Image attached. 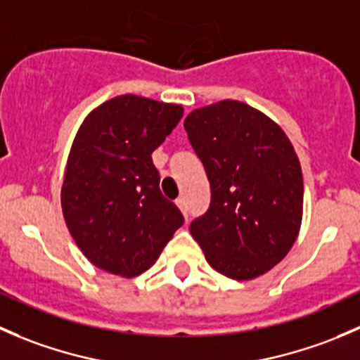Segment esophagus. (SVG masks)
<instances>
[{"label":"esophagus","instance_id":"34e87169","mask_svg":"<svg viewBox=\"0 0 360 360\" xmlns=\"http://www.w3.org/2000/svg\"><path fill=\"white\" fill-rule=\"evenodd\" d=\"M176 203H177V207H179V209H181V212H183L184 216L188 217V203H186V198H177Z\"/></svg>","mask_w":360,"mask_h":360}]
</instances>
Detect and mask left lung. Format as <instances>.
<instances>
[{"label": "left lung", "instance_id": "1", "mask_svg": "<svg viewBox=\"0 0 360 360\" xmlns=\"http://www.w3.org/2000/svg\"><path fill=\"white\" fill-rule=\"evenodd\" d=\"M210 184V203L190 231L214 270L235 281L259 277L292 248L303 216L300 160L284 130L238 101H221L184 120Z\"/></svg>", "mask_w": 360, "mask_h": 360}]
</instances>
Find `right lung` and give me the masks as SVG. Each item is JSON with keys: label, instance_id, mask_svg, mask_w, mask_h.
<instances>
[{"label": "right lung", "instance_id": "add662e5", "mask_svg": "<svg viewBox=\"0 0 360 360\" xmlns=\"http://www.w3.org/2000/svg\"><path fill=\"white\" fill-rule=\"evenodd\" d=\"M181 116L177 104L127 94L101 104L79 127L60 202L69 233L96 266L136 277L183 226L151 160Z\"/></svg>", "mask_w": 360, "mask_h": 360}]
</instances>
